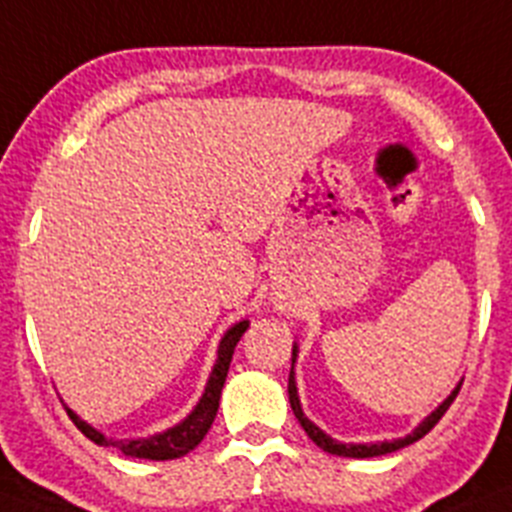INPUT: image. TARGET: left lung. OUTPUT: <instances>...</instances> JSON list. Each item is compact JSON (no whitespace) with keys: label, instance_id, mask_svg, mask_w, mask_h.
Here are the masks:
<instances>
[{"label":"left lung","instance_id":"1","mask_svg":"<svg viewBox=\"0 0 512 512\" xmlns=\"http://www.w3.org/2000/svg\"><path fill=\"white\" fill-rule=\"evenodd\" d=\"M296 358H299V345L293 342V353H291V376H288V399H291V410L293 415H296V420L301 422V428L306 430V435H309L311 441L317 443L322 451L332 453V456H345V459H373V456H384V453H394L399 451V448L410 446V443L420 441L422 435H428L430 430L435 428V422L441 420L443 415H446V410L451 407V402L456 399V394H459L461 389V379L459 384L453 386V391L448 394L446 399H443L438 407H435L433 412H430L425 420L417 425L412 433H407L404 438H394V441H376V443H342V441H335L332 435L324 433L319 425H314V422L309 420V417L304 415V410H301V399H299V389H296V373H293V363H296Z\"/></svg>","mask_w":512,"mask_h":512}]
</instances>
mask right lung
I'll return each instance as SVG.
<instances>
[{"label":"right lung","instance_id":"obj_1","mask_svg":"<svg viewBox=\"0 0 512 512\" xmlns=\"http://www.w3.org/2000/svg\"><path fill=\"white\" fill-rule=\"evenodd\" d=\"M247 327H250V322L242 319V322L231 324L229 330L224 332V337H221L219 342V350H216V363H213L211 376H208L201 399H198V404L190 410V415L185 417V420L177 422V425H172V428L149 435V438H123V441H118V438H108L105 433L92 428L90 422H84L77 412L66 407L71 422H74L92 443H97V446L118 448L123 456H131V459H180V456L193 451V448L206 438L208 430H211L213 420H216V412H219L221 389H224L226 373H229L231 355H234V348H237V342L242 340L244 332H247Z\"/></svg>","mask_w":512,"mask_h":512}]
</instances>
